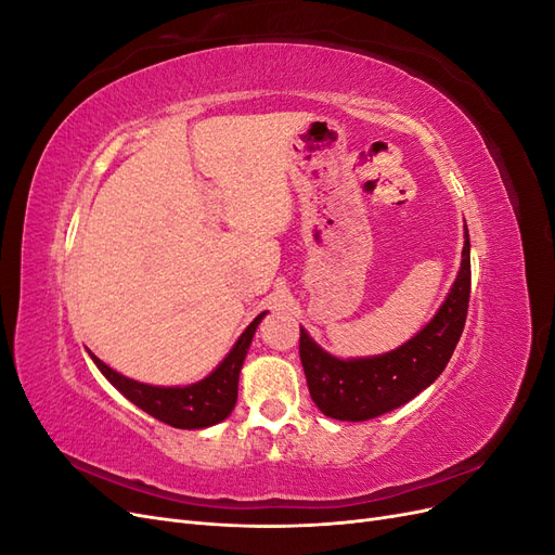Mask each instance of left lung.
Returning a JSON list of instances; mask_svg holds the SVG:
<instances>
[{
  "mask_svg": "<svg viewBox=\"0 0 555 555\" xmlns=\"http://www.w3.org/2000/svg\"><path fill=\"white\" fill-rule=\"evenodd\" d=\"M469 304V236L444 304L412 340L367 359H338L300 328L298 354L314 405L338 422H367L405 405L442 375L465 326Z\"/></svg>",
  "mask_w": 555,
  "mask_h": 555,
  "instance_id": "8db88e82",
  "label": "left lung"
}]
</instances>
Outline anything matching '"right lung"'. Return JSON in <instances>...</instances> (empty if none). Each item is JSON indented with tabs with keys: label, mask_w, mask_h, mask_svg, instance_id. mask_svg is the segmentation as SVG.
<instances>
[{
	"label": "right lung",
	"mask_w": 555,
	"mask_h": 555,
	"mask_svg": "<svg viewBox=\"0 0 555 555\" xmlns=\"http://www.w3.org/2000/svg\"><path fill=\"white\" fill-rule=\"evenodd\" d=\"M266 312L257 314L255 322H251L231 347L224 361L215 367V371L196 384L190 386H153L143 384L137 379H129L120 373H115L102 359H96L92 351L90 357L96 363L102 375L120 391L133 405L147 412L150 416L159 418V422L169 424L173 428L184 430H196V428H208L224 422L236 408L238 398V377L241 367L247 357V349L255 338V331Z\"/></svg>",
	"instance_id": "1"
}]
</instances>
